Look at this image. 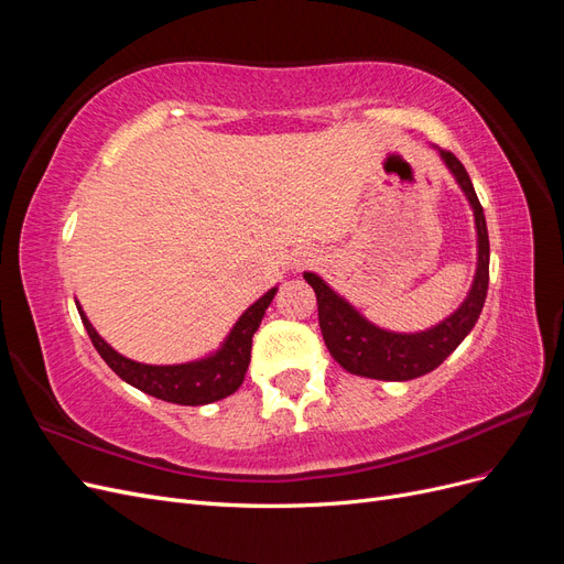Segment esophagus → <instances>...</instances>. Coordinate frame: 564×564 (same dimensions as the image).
Wrapping results in <instances>:
<instances>
[{
    "instance_id": "esophagus-1",
    "label": "esophagus",
    "mask_w": 564,
    "mask_h": 564,
    "mask_svg": "<svg viewBox=\"0 0 564 564\" xmlns=\"http://www.w3.org/2000/svg\"><path fill=\"white\" fill-rule=\"evenodd\" d=\"M313 261H315V256H313V253H308V251H303V253H299V256H296L294 265H296V270H301V268H308V265H313Z\"/></svg>"
}]
</instances>
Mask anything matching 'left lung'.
<instances>
[{"mask_svg":"<svg viewBox=\"0 0 564 564\" xmlns=\"http://www.w3.org/2000/svg\"><path fill=\"white\" fill-rule=\"evenodd\" d=\"M437 150L440 160L445 162L449 174L458 183L460 193L466 195L477 235V265L473 284L464 303L442 322L423 332H390L369 322L350 301L324 282L315 272H303L305 282L315 289L317 317L322 338L327 344L334 360L355 377H367L377 381H412L423 373L440 367L458 348L477 317L482 313L489 284V235L482 204L475 195L470 176L452 152Z\"/></svg>","mask_w":564,"mask_h":564,"instance_id":"8db88e82","label":"left lung"}]
</instances>
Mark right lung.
<instances>
[{
	"label": "right lung",
	"instance_id": "1",
	"mask_svg": "<svg viewBox=\"0 0 564 564\" xmlns=\"http://www.w3.org/2000/svg\"><path fill=\"white\" fill-rule=\"evenodd\" d=\"M275 294L278 286L268 289L259 301H253L249 308L237 317L232 329L224 338V344L214 352L199 357V360L183 365H145L131 360V357H124L94 329V324L89 322L87 313L82 311L79 301L75 303L94 348L119 379L158 400L185 406H199L224 400L242 386L251 360V338L256 329H259V324Z\"/></svg>",
	"mask_w": 564,
	"mask_h": 564
}]
</instances>
